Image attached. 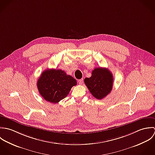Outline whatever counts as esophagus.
Wrapping results in <instances>:
<instances>
[{
  "label": "esophagus",
  "mask_w": 155,
  "mask_h": 155,
  "mask_svg": "<svg viewBox=\"0 0 155 155\" xmlns=\"http://www.w3.org/2000/svg\"><path fill=\"white\" fill-rule=\"evenodd\" d=\"M78 83L80 84H83V79L82 78V79H80V80H78Z\"/></svg>",
  "instance_id": "esophagus-1"
}]
</instances>
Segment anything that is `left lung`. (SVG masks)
<instances>
[{
    "label": "left lung",
    "mask_w": 155,
    "mask_h": 155,
    "mask_svg": "<svg viewBox=\"0 0 155 155\" xmlns=\"http://www.w3.org/2000/svg\"><path fill=\"white\" fill-rule=\"evenodd\" d=\"M84 83L95 98L102 99L112 91L113 74L107 68H96L93 70L90 78L84 79Z\"/></svg>",
    "instance_id": "1"
}]
</instances>
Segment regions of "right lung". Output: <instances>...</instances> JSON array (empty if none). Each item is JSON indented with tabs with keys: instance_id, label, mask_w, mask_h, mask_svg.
Instances as JSON below:
<instances>
[{
	"instance_id": "1",
	"label": "right lung",
	"mask_w": 155,
	"mask_h": 155,
	"mask_svg": "<svg viewBox=\"0 0 155 155\" xmlns=\"http://www.w3.org/2000/svg\"><path fill=\"white\" fill-rule=\"evenodd\" d=\"M77 81L61 69H47L38 80L37 87L47 101L56 104L67 96Z\"/></svg>"
}]
</instances>
